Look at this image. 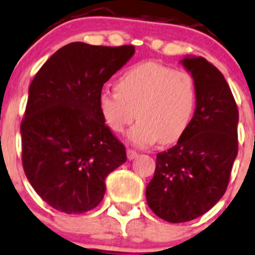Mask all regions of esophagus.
Returning <instances> with one entry per match:
<instances>
[{
    "label": "esophagus",
    "mask_w": 255,
    "mask_h": 255,
    "mask_svg": "<svg viewBox=\"0 0 255 255\" xmlns=\"http://www.w3.org/2000/svg\"><path fill=\"white\" fill-rule=\"evenodd\" d=\"M138 156V153L134 151V149H128L127 151V157H128V160H134L135 157Z\"/></svg>",
    "instance_id": "1"
}]
</instances>
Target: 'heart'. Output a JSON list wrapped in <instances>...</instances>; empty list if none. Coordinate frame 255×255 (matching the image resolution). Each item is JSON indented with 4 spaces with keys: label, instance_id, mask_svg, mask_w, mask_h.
Returning <instances> with one entry per match:
<instances>
[{
    "label": "heart",
    "instance_id": "heart-1",
    "mask_svg": "<svg viewBox=\"0 0 255 255\" xmlns=\"http://www.w3.org/2000/svg\"><path fill=\"white\" fill-rule=\"evenodd\" d=\"M117 92L102 90L98 106L104 122L113 132L127 133L128 141L149 146L177 141L189 127L196 101L194 79L189 73L162 64H137L118 78Z\"/></svg>",
    "mask_w": 255,
    "mask_h": 255
}]
</instances>
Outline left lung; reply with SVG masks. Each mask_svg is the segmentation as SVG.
I'll return each instance as SVG.
<instances>
[{"mask_svg":"<svg viewBox=\"0 0 255 255\" xmlns=\"http://www.w3.org/2000/svg\"><path fill=\"white\" fill-rule=\"evenodd\" d=\"M180 63L191 74L196 108L176 146L160 152L147 204L168 223H185L210 210L225 194L238 154L239 112L224 75L201 56Z\"/></svg>","mask_w":255,"mask_h":255,"instance_id":"1","label":"left lung"}]
</instances>
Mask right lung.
<instances>
[{
	"label": "right lung",
	"mask_w": 255,
	"mask_h": 255,
	"mask_svg": "<svg viewBox=\"0 0 255 255\" xmlns=\"http://www.w3.org/2000/svg\"><path fill=\"white\" fill-rule=\"evenodd\" d=\"M134 54L132 45L71 42L52 54L28 88L21 123L22 166L45 203L83 214L103 200L106 178L126 148L106 126L98 99L104 83Z\"/></svg>",
	"instance_id": "right-lung-1"
}]
</instances>
